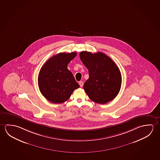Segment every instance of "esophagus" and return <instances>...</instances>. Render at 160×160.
I'll return each mask as SVG.
<instances>
[{
    "label": "esophagus",
    "mask_w": 160,
    "mask_h": 160,
    "mask_svg": "<svg viewBox=\"0 0 160 160\" xmlns=\"http://www.w3.org/2000/svg\"><path fill=\"white\" fill-rule=\"evenodd\" d=\"M79 85H80V87H83V85H84V83H83V82L82 81H80L79 82Z\"/></svg>",
    "instance_id": "esophagus-1"
}]
</instances>
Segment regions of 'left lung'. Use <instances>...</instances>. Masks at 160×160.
I'll return each mask as SVG.
<instances>
[{"label": "left lung", "mask_w": 160, "mask_h": 160, "mask_svg": "<svg viewBox=\"0 0 160 160\" xmlns=\"http://www.w3.org/2000/svg\"><path fill=\"white\" fill-rule=\"evenodd\" d=\"M82 62L89 70V79L84 89L92 101L106 104L114 99L120 91L122 76L118 66L102 52L80 53Z\"/></svg>", "instance_id": "obj_1"}]
</instances>
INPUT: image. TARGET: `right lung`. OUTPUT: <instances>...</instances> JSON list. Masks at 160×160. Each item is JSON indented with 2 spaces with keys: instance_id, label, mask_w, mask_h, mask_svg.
<instances>
[{
  "instance_id": "obj_1",
  "label": "right lung",
  "mask_w": 160,
  "mask_h": 160,
  "mask_svg": "<svg viewBox=\"0 0 160 160\" xmlns=\"http://www.w3.org/2000/svg\"><path fill=\"white\" fill-rule=\"evenodd\" d=\"M76 54V52L58 53L42 66L38 78V87L43 96L51 102L56 104L65 102L80 87L67 68Z\"/></svg>"
}]
</instances>
